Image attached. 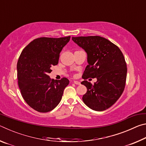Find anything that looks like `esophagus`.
Listing matches in <instances>:
<instances>
[{
    "label": "esophagus",
    "mask_w": 146,
    "mask_h": 146,
    "mask_svg": "<svg viewBox=\"0 0 146 146\" xmlns=\"http://www.w3.org/2000/svg\"><path fill=\"white\" fill-rule=\"evenodd\" d=\"M73 83L75 84H77V85L80 84V82H79V81H77V80H73Z\"/></svg>",
    "instance_id": "34e87169"
}]
</instances>
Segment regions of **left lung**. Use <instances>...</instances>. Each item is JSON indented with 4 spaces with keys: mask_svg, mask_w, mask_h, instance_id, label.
<instances>
[{
    "mask_svg": "<svg viewBox=\"0 0 146 146\" xmlns=\"http://www.w3.org/2000/svg\"><path fill=\"white\" fill-rule=\"evenodd\" d=\"M72 40L88 55V65L81 82L87 88L83 102L93 110H107L124 90L127 76L124 56L118 46L102 36H73ZM88 78H96L98 81L92 85L86 80Z\"/></svg>",
    "mask_w": 146,
    "mask_h": 146,
    "instance_id": "8db88e82",
    "label": "left lung"
}]
</instances>
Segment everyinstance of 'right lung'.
<instances>
[{
    "label": "right lung",
    "mask_w": 146,
    "mask_h": 146,
    "mask_svg": "<svg viewBox=\"0 0 146 146\" xmlns=\"http://www.w3.org/2000/svg\"><path fill=\"white\" fill-rule=\"evenodd\" d=\"M70 36L61 38L40 37L31 41L22 51L17 62L18 84L26 102L40 113L53 110L60 102L70 81L51 79L48 73L57 65L62 49Z\"/></svg>",
    "instance_id": "right-lung-1"
}]
</instances>
